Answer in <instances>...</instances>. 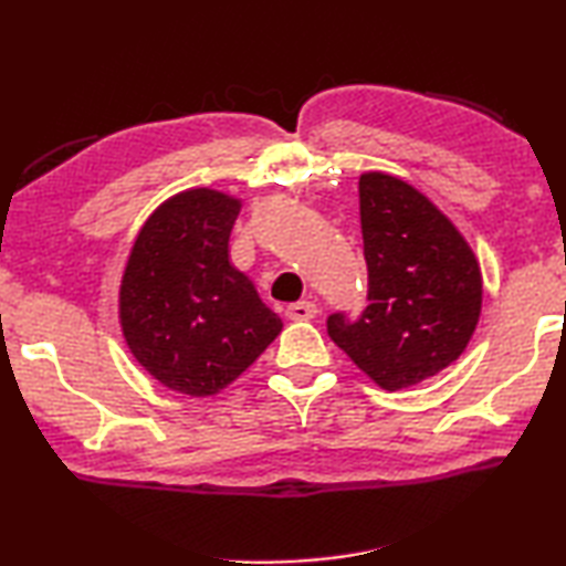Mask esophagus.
Segmentation results:
<instances>
[{
  "label": "esophagus",
  "mask_w": 566,
  "mask_h": 566,
  "mask_svg": "<svg viewBox=\"0 0 566 566\" xmlns=\"http://www.w3.org/2000/svg\"><path fill=\"white\" fill-rule=\"evenodd\" d=\"M317 314H319L317 304H312V302H296V304L286 306V317H290L292 322H312Z\"/></svg>",
  "instance_id": "obj_1"
}]
</instances>
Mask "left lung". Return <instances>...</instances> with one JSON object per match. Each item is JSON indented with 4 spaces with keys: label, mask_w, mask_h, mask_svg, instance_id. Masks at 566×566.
I'll return each mask as SVG.
<instances>
[{
    "label": "left lung",
    "mask_w": 566,
    "mask_h": 566,
    "mask_svg": "<svg viewBox=\"0 0 566 566\" xmlns=\"http://www.w3.org/2000/svg\"><path fill=\"white\" fill-rule=\"evenodd\" d=\"M359 217L369 304L357 322L332 314L327 332L377 387H415L462 357L482 314V270L452 219L395 175L364 171Z\"/></svg>",
    "instance_id": "left-lung-1"
}]
</instances>
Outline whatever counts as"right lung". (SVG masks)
<instances>
[{"instance_id":"obj_1","label":"right lung","mask_w":566,"mask_h":566,"mask_svg":"<svg viewBox=\"0 0 566 566\" xmlns=\"http://www.w3.org/2000/svg\"><path fill=\"white\" fill-rule=\"evenodd\" d=\"M239 209L227 191H177L147 217L124 264L122 337L139 367L179 395H219L284 327L229 262Z\"/></svg>"}]
</instances>
